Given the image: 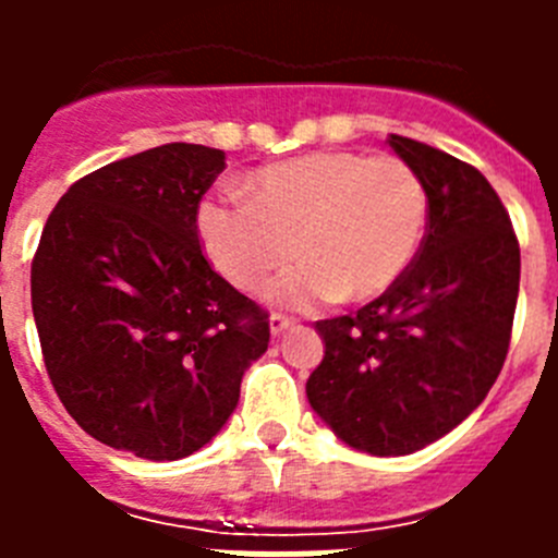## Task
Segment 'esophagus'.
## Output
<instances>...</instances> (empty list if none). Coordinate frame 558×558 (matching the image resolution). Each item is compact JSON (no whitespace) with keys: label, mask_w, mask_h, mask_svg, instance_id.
Returning <instances> with one entry per match:
<instances>
[{"label":"esophagus","mask_w":558,"mask_h":558,"mask_svg":"<svg viewBox=\"0 0 558 558\" xmlns=\"http://www.w3.org/2000/svg\"><path fill=\"white\" fill-rule=\"evenodd\" d=\"M268 324H270V335L276 338V335H282L284 329L293 327V318H288V315H282V313H274V315H270Z\"/></svg>","instance_id":"1"}]
</instances>
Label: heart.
<instances>
[{
	"mask_svg": "<svg viewBox=\"0 0 558 558\" xmlns=\"http://www.w3.org/2000/svg\"><path fill=\"white\" fill-rule=\"evenodd\" d=\"M243 186L248 201H198V243L243 290L259 288L295 251L302 263L268 288L284 307L372 302L402 279L425 240V181L397 156L307 153L259 167Z\"/></svg>",
	"mask_w": 558,
	"mask_h": 558,
	"instance_id": "obj_1",
	"label": "heart"
}]
</instances>
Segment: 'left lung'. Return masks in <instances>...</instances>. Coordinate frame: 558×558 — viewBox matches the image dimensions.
<instances>
[{"label":"left lung","instance_id":"left-lung-1","mask_svg":"<svg viewBox=\"0 0 558 558\" xmlns=\"http://www.w3.org/2000/svg\"><path fill=\"white\" fill-rule=\"evenodd\" d=\"M388 145L425 181V240L391 290L357 315L315 324L324 360L307 399L343 445L411 456L495 386L520 293V243L475 167L397 133Z\"/></svg>","mask_w":558,"mask_h":558}]
</instances>
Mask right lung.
I'll return each mask as SVG.
<instances>
[{
	"instance_id": "right-lung-1",
	"label": "right lung",
	"mask_w": 558,
	"mask_h": 558,
	"mask_svg": "<svg viewBox=\"0 0 558 558\" xmlns=\"http://www.w3.org/2000/svg\"><path fill=\"white\" fill-rule=\"evenodd\" d=\"M223 167L215 147H150L75 181L44 226L29 274L44 366L113 450L179 461L209 445L268 349V313L211 270L195 231Z\"/></svg>"
}]
</instances>
